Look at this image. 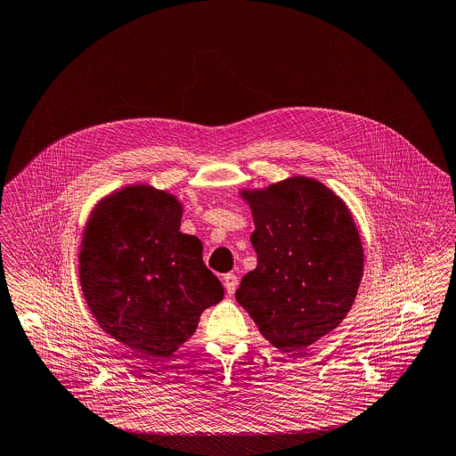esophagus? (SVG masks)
<instances>
[{
	"instance_id": "1",
	"label": "esophagus",
	"mask_w": 456,
	"mask_h": 456,
	"mask_svg": "<svg viewBox=\"0 0 456 456\" xmlns=\"http://www.w3.org/2000/svg\"><path fill=\"white\" fill-rule=\"evenodd\" d=\"M223 284H224V288H226V292L232 296L235 289H237V286H239V279H237V275H233V273H226L224 277H223Z\"/></svg>"
}]
</instances>
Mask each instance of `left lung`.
Here are the masks:
<instances>
[{"instance_id":"left-lung-1","label":"left lung","mask_w":456,"mask_h":456,"mask_svg":"<svg viewBox=\"0 0 456 456\" xmlns=\"http://www.w3.org/2000/svg\"><path fill=\"white\" fill-rule=\"evenodd\" d=\"M242 197L256 224L257 266L235 297L275 348L299 355L338 328L355 301L364 270L359 230L345 202L310 177Z\"/></svg>"}]
</instances>
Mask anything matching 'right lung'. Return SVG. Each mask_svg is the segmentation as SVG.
<instances>
[{
	"label": "right lung",
	"instance_id": "add662e5",
	"mask_svg": "<svg viewBox=\"0 0 456 456\" xmlns=\"http://www.w3.org/2000/svg\"><path fill=\"white\" fill-rule=\"evenodd\" d=\"M181 216L174 195L132 184L102 199L83 232L80 284L92 315L148 357L172 355L224 296L202 242L179 232Z\"/></svg>",
	"mask_w": 456,
	"mask_h": 456
}]
</instances>
